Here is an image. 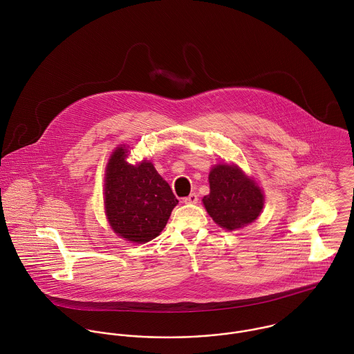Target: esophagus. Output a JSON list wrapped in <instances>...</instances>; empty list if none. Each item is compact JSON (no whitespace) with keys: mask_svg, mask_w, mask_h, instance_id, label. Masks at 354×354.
Wrapping results in <instances>:
<instances>
[{"mask_svg":"<svg viewBox=\"0 0 354 354\" xmlns=\"http://www.w3.org/2000/svg\"><path fill=\"white\" fill-rule=\"evenodd\" d=\"M183 203L185 204H197L198 203V196L196 193H192L190 196L183 198Z\"/></svg>","mask_w":354,"mask_h":354,"instance_id":"esophagus-1","label":"esophagus"}]
</instances>
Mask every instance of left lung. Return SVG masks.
I'll return each instance as SVG.
<instances>
[{
	"mask_svg": "<svg viewBox=\"0 0 354 354\" xmlns=\"http://www.w3.org/2000/svg\"><path fill=\"white\" fill-rule=\"evenodd\" d=\"M209 186L211 193L203 203L220 227L236 230L254 221L261 213V190L238 167L216 165L209 174Z\"/></svg>",
	"mask_w": 354,
	"mask_h": 354,
	"instance_id": "obj_1",
	"label": "left lung"
}]
</instances>
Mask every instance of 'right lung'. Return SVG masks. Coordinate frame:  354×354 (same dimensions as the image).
Instances as JSON below:
<instances>
[{
	"mask_svg": "<svg viewBox=\"0 0 354 354\" xmlns=\"http://www.w3.org/2000/svg\"><path fill=\"white\" fill-rule=\"evenodd\" d=\"M127 151L118 147L106 165L105 211L116 234L145 243L162 231L178 200L151 162L131 165Z\"/></svg>",
	"mask_w": 354,
	"mask_h": 354,
	"instance_id": "obj_1",
	"label": "right lung"
}]
</instances>
